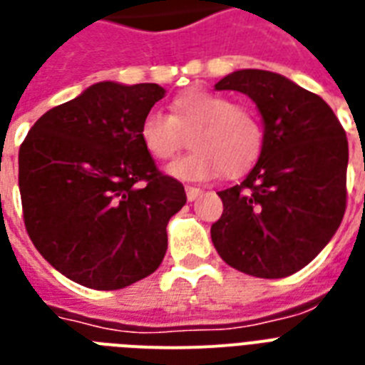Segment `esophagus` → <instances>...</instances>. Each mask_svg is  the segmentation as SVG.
Masks as SVG:
<instances>
[{"label": "esophagus", "instance_id": "esophagus-1", "mask_svg": "<svg viewBox=\"0 0 365 365\" xmlns=\"http://www.w3.org/2000/svg\"><path fill=\"white\" fill-rule=\"evenodd\" d=\"M200 196H201L200 188H196V186H186V197H188V201L197 200Z\"/></svg>", "mask_w": 365, "mask_h": 365}]
</instances>
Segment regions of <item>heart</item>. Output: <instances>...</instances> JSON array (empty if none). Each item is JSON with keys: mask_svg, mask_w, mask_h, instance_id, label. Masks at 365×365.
I'll return each instance as SVG.
<instances>
[{"mask_svg": "<svg viewBox=\"0 0 365 365\" xmlns=\"http://www.w3.org/2000/svg\"><path fill=\"white\" fill-rule=\"evenodd\" d=\"M188 133L194 150L168 169L180 180H209L218 173L237 177L255 165L264 147V128L255 110L205 90H186L171 101V116L150 110L139 128L145 150L160 162L175 158Z\"/></svg>", "mask_w": 365, "mask_h": 365, "instance_id": "1", "label": "heart"}]
</instances>
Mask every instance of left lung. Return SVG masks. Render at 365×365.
I'll return each mask as SVG.
<instances>
[{"label": "left lung", "instance_id": "8db88e82", "mask_svg": "<svg viewBox=\"0 0 365 365\" xmlns=\"http://www.w3.org/2000/svg\"><path fill=\"white\" fill-rule=\"evenodd\" d=\"M215 88L249 96L265 132L247 179L218 192L224 211L211 226L212 245L247 275H292L324 249L345 215V130L320 96L277 73L241 69Z\"/></svg>", "mask_w": 365, "mask_h": 365}]
</instances>
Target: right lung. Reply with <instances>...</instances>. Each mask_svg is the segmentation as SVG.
<instances>
[{"mask_svg": "<svg viewBox=\"0 0 365 365\" xmlns=\"http://www.w3.org/2000/svg\"><path fill=\"white\" fill-rule=\"evenodd\" d=\"M158 84L98 83L46 110L20 145L19 188L31 243L67 279L118 290L158 269L185 186L145 150L139 128Z\"/></svg>", "mask_w": 365, "mask_h": 365, "instance_id": "add662e5", "label": "right lung"}]
</instances>
